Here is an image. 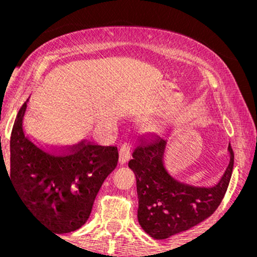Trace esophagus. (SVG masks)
<instances>
[{
    "mask_svg": "<svg viewBox=\"0 0 257 257\" xmlns=\"http://www.w3.org/2000/svg\"><path fill=\"white\" fill-rule=\"evenodd\" d=\"M131 159V145L123 144L119 149V164H125Z\"/></svg>",
    "mask_w": 257,
    "mask_h": 257,
    "instance_id": "esophagus-1",
    "label": "esophagus"
}]
</instances>
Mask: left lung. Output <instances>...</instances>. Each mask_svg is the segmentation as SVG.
<instances>
[{
    "label": "left lung",
    "mask_w": 257,
    "mask_h": 257,
    "mask_svg": "<svg viewBox=\"0 0 257 257\" xmlns=\"http://www.w3.org/2000/svg\"><path fill=\"white\" fill-rule=\"evenodd\" d=\"M166 144L161 137L143 140L128 163L137 176L139 223L155 239H167L211 216L225 197L234 164L229 144V164L216 185L185 184L174 179L164 167Z\"/></svg>",
    "instance_id": "1"
}]
</instances>
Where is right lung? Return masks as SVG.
Segmentation results:
<instances>
[{
	"label": "right lung",
	"mask_w": 257,
	"mask_h": 257,
	"mask_svg": "<svg viewBox=\"0 0 257 257\" xmlns=\"http://www.w3.org/2000/svg\"><path fill=\"white\" fill-rule=\"evenodd\" d=\"M26 104L18 112L11 137V179L23 204L57 234L87 222L102 182L118 162L116 146L91 143L60 149L26 134Z\"/></svg>",
	"instance_id": "add662e5"
}]
</instances>
